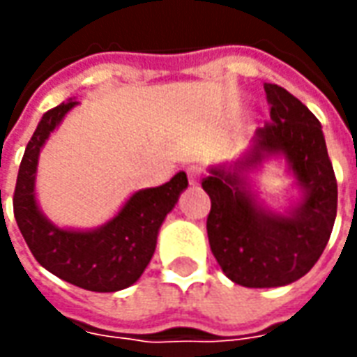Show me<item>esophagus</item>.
<instances>
[{
  "mask_svg": "<svg viewBox=\"0 0 357 357\" xmlns=\"http://www.w3.org/2000/svg\"><path fill=\"white\" fill-rule=\"evenodd\" d=\"M187 178H189V183L191 185H199V181H201V176H202V170L199 166H189L187 168Z\"/></svg>",
  "mask_w": 357,
  "mask_h": 357,
  "instance_id": "esophagus-1",
  "label": "esophagus"
}]
</instances>
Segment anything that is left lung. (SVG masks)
<instances>
[{
  "instance_id": "8db88e82",
  "label": "left lung",
  "mask_w": 357,
  "mask_h": 357,
  "mask_svg": "<svg viewBox=\"0 0 357 357\" xmlns=\"http://www.w3.org/2000/svg\"><path fill=\"white\" fill-rule=\"evenodd\" d=\"M271 124L256 130L233 162L210 166L202 189L212 201L206 231L212 255L233 283L271 289L294 283L319 260L337 218V178L319 120L277 84H264ZM281 158L301 199L284 213L252 191L250 176Z\"/></svg>"
}]
</instances>
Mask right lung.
I'll use <instances>...</instances> for the list:
<instances>
[{"mask_svg":"<svg viewBox=\"0 0 357 357\" xmlns=\"http://www.w3.org/2000/svg\"><path fill=\"white\" fill-rule=\"evenodd\" d=\"M76 105L78 101L68 99L47 110L28 141L13 197L15 220L30 252L53 275L86 291L116 292L135 283L145 271L164 218L189 183L185 172H178L164 185L139 189L116 216L93 229L53 224L36 201L38 158L45 141Z\"/></svg>","mask_w":357,"mask_h":357,"instance_id":"right-lung-1","label":"right lung"}]
</instances>
